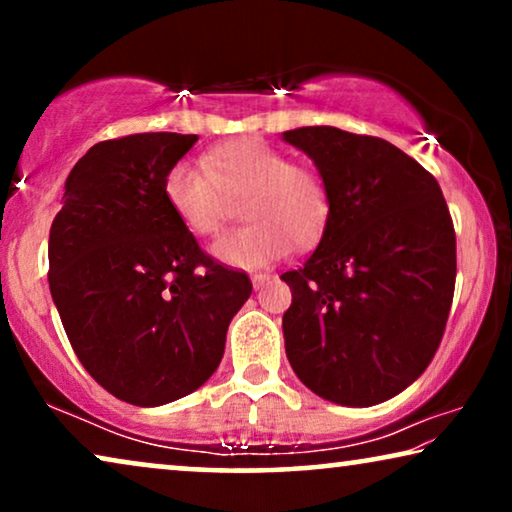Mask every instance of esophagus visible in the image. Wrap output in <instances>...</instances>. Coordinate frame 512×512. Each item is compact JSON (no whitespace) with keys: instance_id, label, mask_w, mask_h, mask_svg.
<instances>
[{"instance_id":"esophagus-1","label":"esophagus","mask_w":512,"mask_h":512,"mask_svg":"<svg viewBox=\"0 0 512 512\" xmlns=\"http://www.w3.org/2000/svg\"><path fill=\"white\" fill-rule=\"evenodd\" d=\"M272 275H268V272H256L254 277H251V282H254V286L258 289V286H263L265 282H270Z\"/></svg>"}]
</instances>
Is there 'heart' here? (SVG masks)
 Instances as JSON below:
<instances>
[{
    "label": "heart",
    "mask_w": 512,
    "mask_h": 512,
    "mask_svg": "<svg viewBox=\"0 0 512 512\" xmlns=\"http://www.w3.org/2000/svg\"><path fill=\"white\" fill-rule=\"evenodd\" d=\"M167 207L188 233L212 237L228 214V198H247L242 228L214 244V256L235 268H261L296 247L321 240L331 219V188L317 167L291 163L258 137L214 146L205 165L177 160L163 179Z\"/></svg>",
    "instance_id": "1"
}]
</instances>
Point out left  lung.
I'll use <instances>...</instances> for the list:
<instances>
[{"mask_svg":"<svg viewBox=\"0 0 512 512\" xmlns=\"http://www.w3.org/2000/svg\"><path fill=\"white\" fill-rule=\"evenodd\" d=\"M284 139L331 188L319 247L284 272V345L314 394L368 408L401 394L443 340L457 279V235L436 177L387 139L310 125Z\"/></svg>","mask_w":512,"mask_h":512,"instance_id":"1","label":"left lung"}]
</instances>
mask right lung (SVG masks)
Returning a JSON list of instances; mask_svg holds the SVG:
<instances>
[{
  "label": "right lung",
  "instance_id": "1",
  "mask_svg": "<svg viewBox=\"0 0 512 512\" xmlns=\"http://www.w3.org/2000/svg\"><path fill=\"white\" fill-rule=\"evenodd\" d=\"M195 135L139 132L95 144L69 172L48 237V284L74 354L111 396L153 408L219 368L244 270L202 251L163 195Z\"/></svg>",
  "mask_w": 512,
  "mask_h": 512
}]
</instances>
